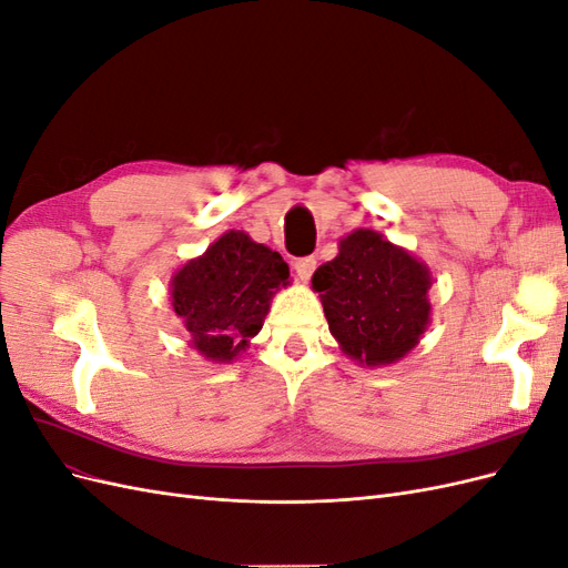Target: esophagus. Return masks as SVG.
Masks as SVG:
<instances>
[{"label":"esophagus","mask_w":568,"mask_h":568,"mask_svg":"<svg viewBox=\"0 0 568 568\" xmlns=\"http://www.w3.org/2000/svg\"><path fill=\"white\" fill-rule=\"evenodd\" d=\"M315 267H317L315 255H303V257H296V261H294V270H296V274H298L303 282H307V280L313 277Z\"/></svg>","instance_id":"esophagus-1"}]
</instances>
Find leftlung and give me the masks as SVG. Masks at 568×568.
Instances as JSON below:
<instances>
[{"label": "left lung", "mask_w": 568, "mask_h": 568, "mask_svg": "<svg viewBox=\"0 0 568 568\" xmlns=\"http://www.w3.org/2000/svg\"><path fill=\"white\" fill-rule=\"evenodd\" d=\"M428 270L374 230L343 239L313 274L329 332L357 363L390 365L417 346L428 324Z\"/></svg>", "instance_id": "1"}]
</instances>
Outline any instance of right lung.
Listing matches in <instances>:
<instances>
[{
    "label": "right lung",
    "mask_w": 568,
    "mask_h": 568,
    "mask_svg": "<svg viewBox=\"0 0 568 568\" xmlns=\"http://www.w3.org/2000/svg\"><path fill=\"white\" fill-rule=\"evenodd\" d=\"M288 265L277 251L227 232L173 277V307L192 346L227 363L261 332L274 291L286 286Z\"/></svg>",
    "instance_id": "1"
}]
</instances>
